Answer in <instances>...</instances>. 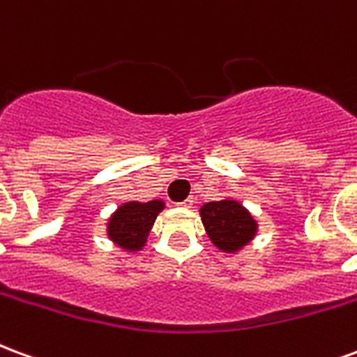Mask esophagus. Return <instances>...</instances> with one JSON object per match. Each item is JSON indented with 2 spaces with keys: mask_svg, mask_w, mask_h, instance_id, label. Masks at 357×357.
I'll list each match as a JSON object with an SVG mask.
<instances>
[{
  "mask_svg": "<svg viewBox=\"0 0 357 357\" xmlns=\"http://www.w3.org/2000/svg\"><path fill=\"white\" fill-rule=\"evenodd\" d=\"M193 197H189V199H185L183 202H179V206H183V208H191L193 206Z\"/></svg>",
  "mask_w": 357,
  "mask_h": 357,
  "instance_id": "obj_1",
  "label": "esophagus"
}]
</instances>
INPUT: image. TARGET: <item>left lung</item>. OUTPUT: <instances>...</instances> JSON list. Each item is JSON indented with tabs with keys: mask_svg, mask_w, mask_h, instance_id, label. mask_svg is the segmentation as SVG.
Returning <instances> with one entry per match:
<instances>
[{
	"mask_svg": "<svg viewBox=\"0 0 357 357\" xmlns=\"http://www.w3.org/2000/svg\"><path fill=\"white\" fill-rule=\"evenodd\" d=\"M201 218L210 241L224 252H237L256 235L258 224L237 201L206 202Z\"/></svg>",
	"mask_w": 357,
	"mask_h": 357,
	"instance_id": "8db88e82",
	"label": "left lung"
}]
</instances>
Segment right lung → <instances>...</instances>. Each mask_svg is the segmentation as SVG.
Returning <instances> with one entry per match:
<instances>
[{"label": "right lung", "mask_w": 357, "mask_h": 357, "mask_svg": "<svg viewBox=\"0 0 357 357\" xmlns=\"http://www.w3.org/2000/svg\"><path fill=\"white\" fill-rule=\"evenodd\" d=\"M162 208V201L126 202L110 216L107 227L109 239L126 250H141L145 247L149 231Z\"/></svg>", "instance_id": "right-lung-1"}]
</instances>
